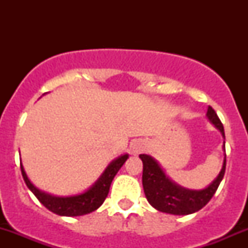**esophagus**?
<instances>
[{
  "mask_svg": "<svg viewBox=\"0 0 248 248\" xmlns=\"http://www.w3.org/2000/svg\"><path fill=\"white\" fill-rule=\"evenodd\" d=\"M136 151H137V152L140 151V147H136Z\"/></svg>",
  "mask_w": 248,
  "mask_h": 248,
  "instance_id": "34e87169",
  "label": "esophagus"
}]
</instances>
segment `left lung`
Here are the masks:
<instances>
[{
  "mask_svg": "<svg viewBox=\"0 0 248 248\" xmlns=\"http://www.w3.org/2000/svg\"><path fill=\"white\" fill-rule=\"evenodd\" d=\"M207 117L221 131L224 137V128L216 111L209 107ZM226 151V146L223 145ZM142 161V187L147 202L158 211L171 215H189L202 209L214 197L226 172V157L222 170L209 187L199 191L182 188L166 176L161 167L152 157L140 155Z\"/></svg>",
  "mask_w": 248,
  "mask_h": 248,
  "instance_id": "8db88e82",
  "label": "left lung"
}]
</instances>
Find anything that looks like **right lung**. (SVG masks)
<instances>
[{"label":"right lung","instance_id":"obj_1","mask_svg":"<svg viewBox=\"0 0 248 248\" xmlns=\"http://www.w3.org/2000/svg\"><path fill=\"white\" fill-rule=\"evenodd\" d=\"M127 158H128V155H124V156H120L119 158L112 161L91 188L87 189L84 193L72 197H54L39 191L31 184L21 163H20V168H21V174L26 186L31 189L32 193L47 210H50L54 214L60 215V216L73 217L90 214L103 204L109 193L112 179L120 170V168L124 166Z\"/></svg>","mask_w":248,"mask_h":248}]
</instances>
